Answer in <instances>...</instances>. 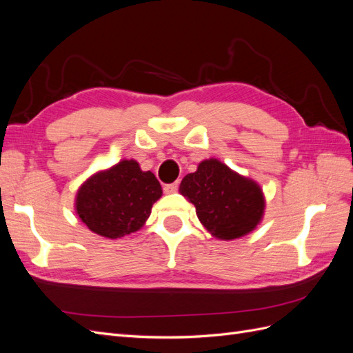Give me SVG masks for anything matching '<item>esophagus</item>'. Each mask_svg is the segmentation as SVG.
Masks as SVG:
<instances>
[{
  "mask_svg": "<svg viewBox=\"0 0 353 353\" xmlns=\"http://www.w3.org/2000/svg\"><path fill=\"white\" fill-rule=\"evenodd\" d=\"M178 187H179V184L178 183H172V184H166L165 187H163V191L166 194H170V193H175V191L178 190Z\"/></svg>",
  "mask_w": 353,
  "mask_h": 353,
  "instance_id": "34e87169",
  "label": "esophagus"
}]
</instances>
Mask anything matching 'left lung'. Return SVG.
<instances>
[{
    "label": "left lung",
    "instance_id": "obj_1",
    "mask_svg": "<svg viewBox=\"0 0 353 353\" xmlns=\"http://www.w3.org/2000/svg\"><path fill=\"white\" fill-rule=\"evenodd\" d=\"M179 191L196 206L203 225L221 240L245 236L263 215L265 200L259 185L216 159L205 160L196 172L185 175Z\"/></svg>",
    "mask_w": 353,
    "mask_h": 353
}]
</instances>
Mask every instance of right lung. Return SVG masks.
<instances>
[{
  "instance_id": "add662e5",
  "label": "right lung",
  "mask_w": 353,
  "mask_h": 353,
  "mask_svg": "<svg viewBox=\"0 0 353 353\" xmlns=\"http://www.w3.org/2000/svg\"><path fill=\"white\" fill-rule=\"evenodd\" d=\"M160 196L154 174L143 172L135 160H122L85 181L77 196V213L92 232L121 239L143 227Z\"/></svg>"
}]
</instances>
